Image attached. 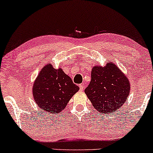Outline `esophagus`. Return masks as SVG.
<instances>
[{"label":"esophagus","instance_id":"obj_1","mask_svg":"<svg viewBox=\"0 0 153 153\" xmlns=\"http://www.w3.org/2000/svg\"><path fill=\"white\" fill-rule=\"evenodd\" d=\"M79 87H80V90L81 91H82L84 90L83 84H80V85H79Z\"/></svg>","mask_w":153,"mask_h":153}]
</instances>
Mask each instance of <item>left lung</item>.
<instances>
[{
    "mask_svg": "<svg viewBox=\"0 0 153 153\" xmlns=\"http://www.w3.org/2000/svg\"><path fill=\"white\" fill-rule=\"evenodd\" d=\"M129 90L127 77L113 62H108L105 67L93 68L91 80L85 93L94 108L101 114H109L124 104Z\"/></svg>",
    "mask_w": 153,
    "mask_h": 153,
    "instance_id": "left-lung-1",
    "label": "left lung"
}]
</instances>
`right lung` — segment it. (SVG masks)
Segmentation results:
<instances>
[{"label": "right lung", "mask_w": 153, "mask_h": 153, "mask_svg": "<svg viewBox=\"0 0 153 153\" xmlns=\"http://www.w3.org/2000/svg\"><path fill=\"white\" fill-rule=\"evenodd\" d=\"M79 87L61 68L47 65L40 71L33 86V96L42 111L58 114L65 108Z\"/></svg>", "instance_id": "right-lung-1"}]
</instances>
